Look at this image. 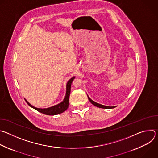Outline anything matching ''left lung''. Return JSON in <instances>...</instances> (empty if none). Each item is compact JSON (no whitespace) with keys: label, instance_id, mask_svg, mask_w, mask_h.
Here are the masks:
<instances>
[{"label":"left lung","instance_id":"8db88e82","mask_svg":"<svg viewBox=\"0 0 158 158\" xmlns=\"http://www.w3.org/2000/svg\"><path fill=\"white\" fill-rule=\"evenodd\" d=\"M88 99L90 101V102H91L93 105H94L96 107H100V108H103V109H112V108H114V107H110V106H104V105H102V104H98L94 101H93V100H91V99H90L89 97H88Z\"/></svg>","mask_w":158,"mask_h":158}]
</instances>
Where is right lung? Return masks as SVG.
<instances>
[{
    "label": "right lung",
    "instance_id": "right-lung-1",
    "mask_svg": "<svg viewBox=\"0 0 158 158\" xmlns=\"http://www.w3.org/2000/svg\"><path fill=\"white\" fill-rule=\"evenodd\" d=\"M74 77L71 78L68 82L67 83V90H66V94L65 97L64 99V101L60 102V104L56 105L54 106H52L51 107H49L47 109H40V108H36L34 106H32L31 104H29L26 99V102L28 104L29 106L31 107L34 108L36 110L41 112L42 114H46V115H49V116H53V115H56L62 113V112H64L67 108H68L69 106V96L71 93V84L74 79Z\"/></svg>",
    "mask_w": 158,
    "mask_h": 158
}]
</instances>
